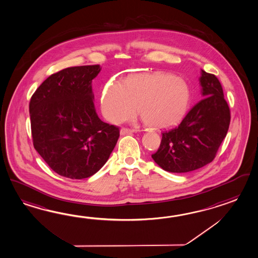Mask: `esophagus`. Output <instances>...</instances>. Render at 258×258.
<instances>
[{
  "mask_svg": "<svg viewBox=\"0 0 258 258\" xmlns=\"http://www.w3.org/2000/svg\"><path fill=\"white\" fill-rule=\"evenodd\" d=\"M133 132H135V130H133V128L122 127V128H121L120 130L121 135H126V134H131V133H133Z\"/></svg>",
  "mask_w": 258,
  "mask_h": 258,
  "instance_id": "esophagus-1",
  "label": "esophagus"
}]
</instances>
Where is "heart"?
Returning a JSON list of instances; mask_svg holds the SVG:
<instances>
[{
  "instance_id": "obj_1",
  "label": "heart",
  "mask_w": 258,
  "mask_h": 258,
  "mask_svg": "<svg viewBox=\"0 0 258 258\" xmlns=\"http://www.w3.org/2000/svg\"><path fill=\"white\" fill-rule=\"evenodd\" d=\"M190 101L189 85L172 74L154 73L128 77L124 83L112 80L102 96V110L108 120L133 118L139 108L146 125L166 127L180 120Z\"/></svg>"
}]
</instances>
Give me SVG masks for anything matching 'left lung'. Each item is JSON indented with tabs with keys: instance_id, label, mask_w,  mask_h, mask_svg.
I'll return each instance as SVG.
<instances>
[{
	"instance_id": "1",
	"label": "left lung",
	"mask_w": 258,
	"mask_h": 258,
	"mask_svg": "<svg viewBox=\"0 0 258 258\" xmlns=\"http://www.w3.org/2000/svg\"><path fill=\"white\" fill-rule=\"evenodd\" d=\"M200 85L205 98L189 110L179 125L162 132L160 146L152 155L166 171L185 173L209 164L227 135L230 111L219 80L202 69Z\"/></svg>"
}]
</instances>
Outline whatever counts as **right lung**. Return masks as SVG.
Instances as JSON below:
<instances>
[{
  "label": "right lung",
  "instance_id": "add662e5",
  "mask_svg": "<svg viewBox=\"0 0 258 258\" xmlns=\"http://www.w3.org/2000/svg\"><path fill=\"white\" fill-rule=\"evenodd\" d=\"M99 64L68 68L51 75L30 99L31 134L36 151L60 176L94 175L108 160L119 127L99 118L92 81Z\"/></svg>",
  "mask_w": 258,
  "mask_h": 258
}]
</instances>
